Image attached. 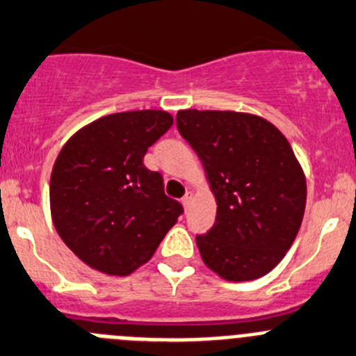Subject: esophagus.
Instances as JSON below:
<instances>
[{"instance_id": "34e87169", "label": "esophagus", "mask_w": 356, "mask_h": 356, "mask_svg": "<svg viewBox=\"0 0 356 356\" xmlns=\"http://www.w3.org/2000/svg\"><path fill=\"white\" fill-rule=\"evenodd\" d=\"M191 202H192V192H187V194L184 195V199H181V204H184L185 209L191 208Z\"/></svg>"}]
</instances>
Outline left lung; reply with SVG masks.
I'll return each instance as SVG.
<instances>
[{
	"label": "left lung",
	"mask_w": 356,
	"mask_h": 356,
	"mask_svg": "<svg viewBox=\"0 0 356 356\" xmlns=\"http://www.w3.org/2000/svg\"><path fill=\"white\" fill-rule=\"evenodd\" d=\"M176 127L204 165L216 218L195 236L202 260L229 282H250L285 257L306 208V178L292 147L266 118L181 110Z\"/></svg>",
	"instance_id": "8db88e82"
}]
</instances>
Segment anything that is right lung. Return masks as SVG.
I'll list each match as a JSON object with an SVG mask.
<instances>
[{"mask_svg": "<svg viewBox=\"0 0 356 356\" xmlns=\"http://www.w3.org/2000/svg\"><path fill=\"white\" fill-rule=\"evenodd\" d=\"M172 125L161 110L106 115L67 140L50 176V209L67 248L92 269L127 276L147 264L184 208L145 168Z\"/></svg>", "mask_w": 356, "mask_h": 356, "instance_id": "1", "label": "right lung"}]
</instances>
